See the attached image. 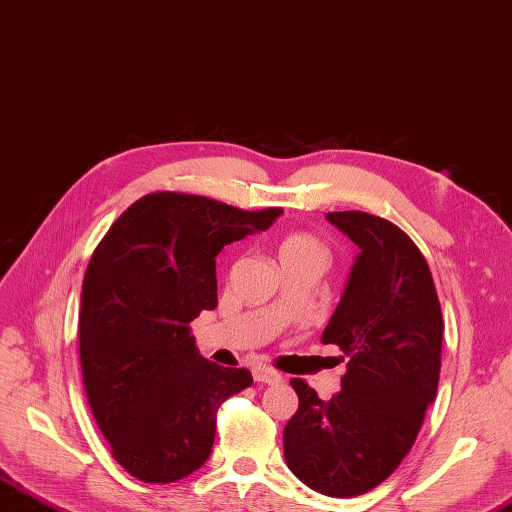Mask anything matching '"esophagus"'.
<instances>
[{
    "label": "esophagus",
    "instance_id": "obj_1",
    "mask_svg": "<svg viewBox=\"0 0 512 512\" xmlns=\"http://www.w3.org/2000/svg\"><path fill=\"white\" fill-rule=\"evenodd\" d=\"M254 373V380L256 382H265V384H276L283 380V375H280L276 369H269V367H263V364H258V367L252 369Z\"/></svg>",
    "mask_w": 512,
    "mask_h": 512
}]
</instances>
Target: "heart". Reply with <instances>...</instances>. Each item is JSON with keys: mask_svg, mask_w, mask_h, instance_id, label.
Wrapping results in <instances>:
<instances>
[{"mask_svg": "<svg viewBox=\"0 0 512 512\" xmlns=\"http://www.w3.org/2000/svg\"><path fill=\"white\" fill-rule=\"evenodd\" d=\"M302 252H322L320 243L311 234H289L278 245V256H289V254H302Z\"/></svg>", "mask_w": 512, "mask_h": 512, "instance_id": "obj_1", "label": "heart"}]
</instances>
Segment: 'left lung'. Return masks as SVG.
Returning a JSON list of instances; mask_svg holds the SVG:
<instances>
[{"label": "left lung", "mask_w": 512, "mask_h": 512, "mask_svg": "<svg viewBox=\"0 0 512 512\" xmlns=\"http://www.w3.org/2000/svg\"><path fill=\"white\" fill-rule=\"evenodd\" d=\"M327 221L358 245L342 298L322 331L349 358L329 402L294 378L298 411L285 426V462L302 484L356 497L382 484L411 451L442 364V309L431 269L398 225L367 212Z\"/></svg>", "instance_id": "left-lung-1"}]
</instances>
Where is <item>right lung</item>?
Listing matches in <instances>:
<instances>
[{
	"label": "right lung",
	"instance_id": "1",
	"mask_svg": "<svg viewBox=\"0 0 512 512\" xmlns=\"http://www.w3.org/2000/svg\"><path fill=\"white\" fill-rule=\"evenodd\" d=\"M280 214L154 192L132 203L92 254L79 314L83 387L114 460L141 482L170 484L201 468L218 406L252 387L247 369L198 353L190 322L218 305L221 249L265 232Z\"/></svg>",
	"mask_w": 512,
	"mask_h": 512
}]
</instances>
